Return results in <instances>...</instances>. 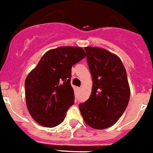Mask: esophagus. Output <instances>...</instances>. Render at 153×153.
<instances>
[{"instance_id": "esophagus-1", "label": "esophagus", "mask_w": 153, "mask_h": 153, "mask_svg": "<svg viewBox=\"0 0 153 153\" xmlns=\"http://www.w3.org/2000/svg\"><path fill=\"white\" fill-rule=\"evenodd\" d=\"M77 89V91H78V92H79V91L81 90V88H80V87H78L77 89Z\"/></svg>"}]
</instances>
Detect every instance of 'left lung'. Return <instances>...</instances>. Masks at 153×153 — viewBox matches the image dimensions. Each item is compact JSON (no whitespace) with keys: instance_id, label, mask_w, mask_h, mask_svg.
Wrapping results in <instances>:
<instances>
[{"instance_id":"1","label":"left lung","mask_w":153,"mask_h":153,"mask_svg":"<svg viewBox=\"0 0 153 153\" xmlns=\"http://www.w3.org/2000/svg\"><path fill=\"white\" fill-rule=\"evenodd\" d=\"M92 78L90 97L79 105L84 121L101 130L114 125L130 100L127 72L116 54L98 47L84 48Z\"/></svg>"}]
</instances>
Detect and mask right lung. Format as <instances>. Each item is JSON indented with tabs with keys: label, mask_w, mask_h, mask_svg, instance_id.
<instances>
[{
	"label": "right lung",
	"mask_w": 153,
	"mask_h": 153,
	"mask_svg": "<svg viewBox=\"0 0 153 153\" xmlns=\"http://www.w3.org/2000/svg\"><path fill=\"white\" fill-rule=\"evenodd\" d=\"M80 47L62 46L51 49L42 57L25 80L28 111L38 124L54 127L63 122L74 103L71 86V68L85 58Z\"/></svg>",
	"instance_id": "obj_1"
}]
</instances>
